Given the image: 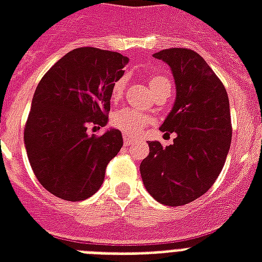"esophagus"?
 Listing matches in <instances>:
<instances>
[{"label":"esophagus","instance_id":"obj_1","mask_svg":"<svg viewBox=\"0 0 262 262\" xmlns=\"http://www.w3.org/2000/svg\"><path fill=\"white\" fill-rule=\"evenodd\" d=\"M133 141H135V139L130 137V136H123V144H125V145H130Z\"/></svg>","mask_w":262,"mask_h":262}]
</instances>
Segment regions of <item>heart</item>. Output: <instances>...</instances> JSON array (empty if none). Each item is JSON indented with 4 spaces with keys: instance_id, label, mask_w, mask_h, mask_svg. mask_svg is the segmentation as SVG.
I'll return each instance as SVG.
<instances>
[{
    "instance_id": "obj_1",
    "label": "heart",
    "mask_w": 262,
    "mask_h": 262,
    "mask_svg": "<svg viewBox=\"0 0 262 262\" xmlns=\"http://www.w3.org/2000/svg\"><path fill=\"white\" fill-rule=\"evenodd\" d=\"M148 85L154 94H158L163 88H170V81L166 76L154 73L148 77ZM123 91H125V81L117 80L111 88V99L119 100L122 98ZM151 122V118L145 114L137 113L130 108H119L111 115V125L115 129H118L127 136H137L148 123Z\"/></svg>"
}]
</instances>
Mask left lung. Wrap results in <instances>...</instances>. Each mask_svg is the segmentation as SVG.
Here are the masks:
<instances>
[{"label":"left lung","mask_w":262,"mask_h":262,"mask_svg":"<svg viewBox=\"0 0 262 262\" xmlns=\"http://www.w3.org/2000/svg\"><path fill=\"white\" fill-rule=\"evenodd\" d=\"M154 57L174 75L177 99L160 130L177 137L168 147L149 141L140 172L158 203L179 207L207 193L222 172L232 136L230 103L223 83L195 51L172 47Z\"/></svg>","instance_id":"8db88e82"}]
</instances>
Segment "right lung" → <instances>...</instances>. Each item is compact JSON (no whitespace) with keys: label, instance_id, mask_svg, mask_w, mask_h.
<instances>
[{"label":"right lung","instance_id":"right-lung-1","mask_svg":"<svg viewBox=\"0 0 262 262\" xmlns=\"http://www.w3.org/2000/svg\"><path fill=\"white\" fill-rule=\"evenodd\" d=\"M127 57L80 47L58 59L39 81L24 127V144L35 177L51 194L81 201L104 181L107 164L122 148V135L102 136L87 127L108 121L111 88Z\"/></svg>","mask_w":262,"mask_h":262}]
</instances>
